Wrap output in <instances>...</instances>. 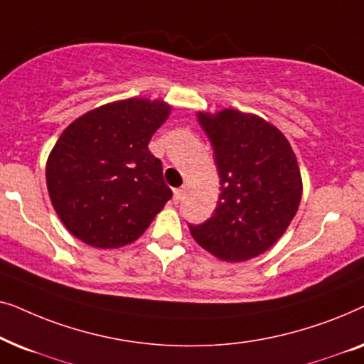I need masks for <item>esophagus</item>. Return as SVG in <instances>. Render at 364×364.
I'll use <instances>...</instances> for the list:
<instances>
[{
    "mask_svg": "<svg viewBox=\"0 0 364 364\" xmlns=\"http://www.w3.org/2000/svg\"><path fill=\"white\" fill-rule=\"evenodd\" d=\"M182 197H183V188H176V191H173V202L178 203L182 200Z\"/></svg>",
    "mask_w": 364,
    "mask_h": 364,
    "instance_id": "1",
    "label": "esophagus"
}]
</instances>
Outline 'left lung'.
Here are the masks:
<instances>
[{
	"mask_svg": "<svg viewBox=\"0 0 364 364\" xmlns=\"http://www.w3.org/2000/svg\"><path fill=\"white\" fill-rule=\"evenodd\" d=\"M220 176L213 215L188 225L198 245L223 262H245L267 252L295 217L301 173L290 142L255 114L223 109L198 112Z\"/></svg>",
	"mask_w": 364,
	"mask_h": 364,
	"instance_id": "8db88e82",
	"label": "left lung"
}]
</instances>
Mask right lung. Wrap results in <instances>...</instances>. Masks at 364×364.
Here are the masks:
<instances>
[{
    "label": "right lung",
    "instance_id": "1",
    "mask_svg": "<svg viewBox=\"0 0 364 364\" xmlns=\"http://www.w3.org/2000/svg\"><path fill=\"white\" fill-rule=\"evenodd\" d=\"M171 106L142 97L96 107L64 129L46 164L49 198L64 227L96 248L137 240L171 200L149 151Z\"/></svg>",
    "mask_w": 364,
    "mask_h": 364
}]
</instances>
